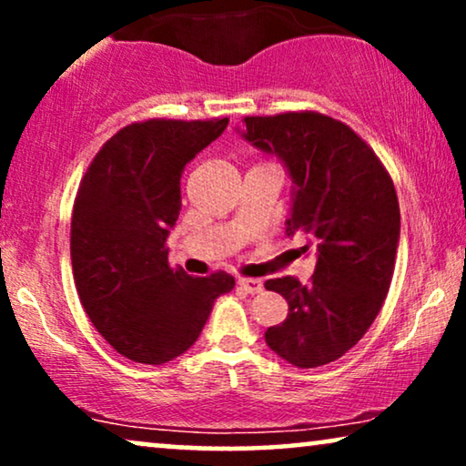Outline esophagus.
<instances>
[{
	"label": "esophagus",
	"instance_id": "obj_1",
	"mask_svg": "<svg viewBox=\"0 0 466 466\" xmlns=\"http://www.w3.org/2000/svg\"><path fill=\"white\" fill-rule=\"evenodd\" d=\"M238 284L246 292H250V295H257V292L263 290V282H260V279H254V278H239Z\"/></svg>",
	"mask_w": 466,
	"mask_h": 466
}]
</instances>
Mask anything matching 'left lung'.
<instances>
[{
  "label": "left lung",
  "instance_id": "1",
  "mask_svg": "<svg viewBox=\"0 0 466 466\" xmlns=\"http://www.w3.org/2000/svg\"><path fill=\"white\" fill-rule=\"evenodd\" d=\"M241 137L278 157L292 180L286 235L316 246L309 284L267 279L289 301L265 330L279 359L314 369L341 359L371 327L390 289L400 238L394 184L375 152L339 120L318 112L244 118Z\"/></svg>",
  "mask_w": 466,
  "mask_h": 466
}]
</instances>
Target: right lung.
Masks as SVG:
<instances>
[{
	"label": "right lung",
	"mask_w": 466,
	"mask_h": 466,
	"mask_svg": "<svg viewBox=\"0 0 466 466\" xmlns=\"http://www.w3.org/2000/svg\"><path fill=\"white\" fill-rule=\"evenodd\" d=\"M228 118L146 120L104 144L82 177L72 214L74 282L99 335L129 360L163 365L197 341L214 301L233 290L225 271L171 269L167 241L180 214L187 163Z\"/></svg>",
	"instance_id": "1"
}]
</instances>
